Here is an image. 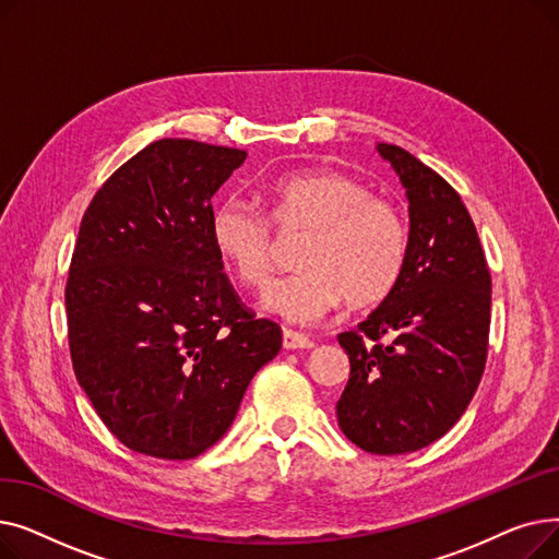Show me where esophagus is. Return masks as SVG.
<instances>
[{"label": "esophagus", "instance_id": "1", "mask_svg": "<svg viewBox=\"0 0 559 559\" xmlns=\"http://www.w3.org/2000/svg\"><path fill=\"white\" fill-rule=\"evenodd\" d=\"M314 342L297 331H283V348L295 350V348H312Z\"/></svg>", "mask_w": 559, "mask_h": 559}]
</instances>
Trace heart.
<instances>
[{
  "instance_id": "heart-1",
  "label": "heart",
  "mask_w": 559,
  "mask_h": 559,
  "mask_svg": "<svg viewBox=\"0 0 559 559\" xmlns=\"http://www.w3.org/2000/svg\"><path fill=\"white\" fill-rule=\"evenodd\" d=\"M270 218L283 233H306L297 262L304 270L276 278L262 308L295 324H312L342 299L354 308L385 301L405 270L409 233L403 211L356 176L304 169L264 186ZM217 255L240 283L260 287L270 278L276 238L255 205L230 197L211 217Z\"/></svg>"
}]
</instances>
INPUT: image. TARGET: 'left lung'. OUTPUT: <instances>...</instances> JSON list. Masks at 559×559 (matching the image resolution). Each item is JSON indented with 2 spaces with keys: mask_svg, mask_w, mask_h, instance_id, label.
Listing matches in <instances>:
<instances>
[{
  "mask_svg": "<svg viewBox=\"0 0 559 559\" xmlns=\"http://www.w3.org/2000/svg\"><path fill=\"white\" fill-rule=\"evenodd\" d=\"M409 201V249L392 295L337 335L350 362L342 432L367 453H413L447 435L487 360L491 276L460 194L409 152L378 142Z\"/></svg>",
  "mask_w": 559,
  "mask_h": 559,
  "instance_id": "left-lung-1",
  "label": "left lung"
}]
</instances>
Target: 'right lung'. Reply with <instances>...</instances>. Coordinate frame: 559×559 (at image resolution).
I'll use <instances>...</instances> for the list:
<instances>
[{
    "label": "right lung",
    "mask_w": 559,
    "mask_h": 559,
    "mask_svg": "<svg viewBox=\"0 0 559 559\" xmlns=\"http://www.w3.org/2000/svg\"><path fill=\"white\" fill-rule=\"evenodd\" d=\"M247 152L146 144L97 190L66 285L79 385L135 453L190 460L219 442L281 326L235 295L211 240L213 194Z\"/></svg>",
    "instance_id": "obj_1"
}]
</instances>
